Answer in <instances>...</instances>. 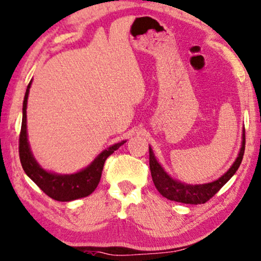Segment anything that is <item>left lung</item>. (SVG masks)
Listing matches in <instances>:
<instances>
[{"mask_svg":"<svg viewBox=\"0 0 261 261\" xmlns=\"http://www.w3.org/2000/svg\"><path fill=\"white\" fill-rule=\"evenodd\" d=\"M245 129L244 135H242V143L241 149L238 155L236 162L232 164V167L228 169L226 174H223L221 177L205 185H186V183L178 182L170 177L162 166L157 162L155 155H153L152 149L149 146V166L150 171H151L153 185L159 190L160 194L166 199L170 201H176V202L188 203V204H201L205 203L208 200H211L227 182L229 178L236 174L238 168L240 167L242 157L245 152Z\"/></svg>","mask_w":261,"mask_h":261,"instance_id":"8db88e82","label":"left lung"}]
</instances>
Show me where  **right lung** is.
I'll list each match as a JSON object with an SVG mask.
<instances>
[{
    "label": "right lung",
    "mask_w": 261,
    "mask_h": 261,
    "mask_svg": "<svg viewBox=\"0 0 261 261\" xmlns=\"http://www.w3.org/2000/svg\"><path fill=\"white\" fill-rule=\"evenodd\" d=\"M31 83L28 84L27 91L24 94L23 108H22V124L19 139V153L22 168L29 178L42 190L46 195L52 199L61 202H67L80 197L89 196L97 188L99 181H100L102 168L106 159L112 155L120 145H123L126 141H122L115 145H111L101 153H99L92 163L89 167L83 169L75 174L71 175H59L54 172L46 171L39 166L36 160L33 156L29 148L27 138V100Z\"/></svg>",
    "instance_id": "add662e5"
}]
</instances>
